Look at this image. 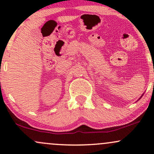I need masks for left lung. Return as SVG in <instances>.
<instances>
[{"label": "left lung", "instance_id": "8db88e82", "mask_svg": "<svg viewBox=\"0 0 154 154\" xmlns=\"http://www.w3.org/2000/svg\"><path fill=\"white\" fill-rule=\"evenodd\" d=\"M142 96H143V95H142ZM141 97H140V99H141ZM140 99H139V100H140Z\"/></svg>", "mask_w": 154, "mask_h": 154}]
</instances>
